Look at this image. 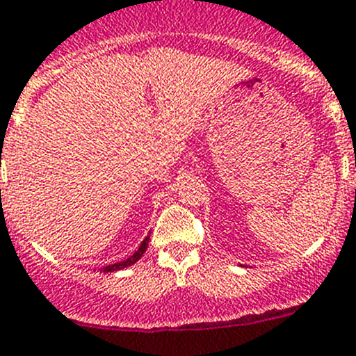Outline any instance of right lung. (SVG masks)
Segmentation results:
<instances>
[{
	"instance_id": "add662e5",
	"label": "right lung",
	"mask_w": 356,
	"mask_h": 356,
	"mask_svg": "<svg viewBox=\"0 0 356 356\" xmlns=\"http://www.w3.org/2000/svg\"><path fill=\"white\" fill-rule=\"evenodd\" d=\"M148 242H149V236H146L145 240H143V242H141V245H139V249L136 250V252H134L132 256L127 257L125 261H118V263H113V265L104 266V268H100V272H118V270H123V268H127V266L134 265V263L141 259L143 254L146 252V249H148Z\"/></svg>"
}]
</instances>
